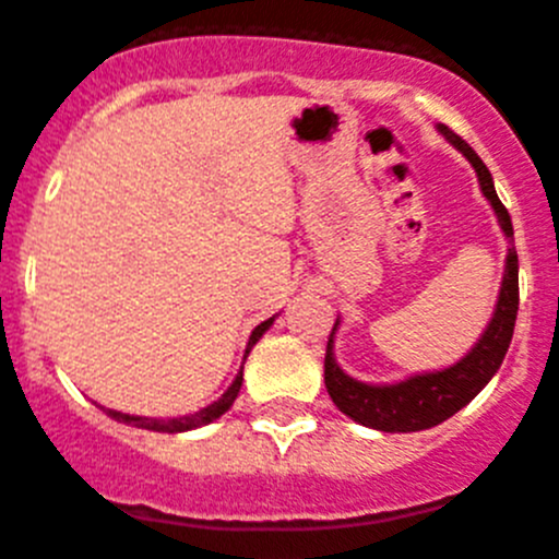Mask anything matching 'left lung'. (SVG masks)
Instances as JSON below:
<instances>
[{"label": "left lung", "instance_id": "obj_1", "mask_svg": "<svg viewBox=\"0 0 559 559\" xmlns=\"http://www.w3.org/2000/svg\"><path fill=\"white\" fill-rule=\"evenodd\" d=\"M440 133L448 142L473 164L475 175H478L480 191L489 199L495 207L500 229L506 231L508 242L513 240V224L508 215L506 204L500 202L495 191V180H491L489 169L484 160L478 158L473 147L464 142L462 135L453 133L448 124H437ZM519 311V257L516 248H508L506 257V275H502L500 300H497L495 317H491L489 328L478 338V344L467 352L459 362L451 368L431 373H415V377L404 379L395 384H366L352 379L349 373L341 371L333 355V335L338 322L333 324V333L328 338V352H324V384L344 415H349L355 424L368 426L377 431H424L431 426H440L451 415H456L462 406H467L480 390L489 384L497 368L506 360V352L513 338V324H516Z\"/></svg>", "mask_w": 559, "mask_h": 559}]
</instances>
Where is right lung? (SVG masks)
Returning a JSON list of instances; mask_svg holds the SVG:
<instances>
[{
    "label": "right lung",
    "mask_w": 559,
    "mask_h": 559,
    "mask_svg": "<svg viewBox=\"0 0 559 559\" xmlns=\"http://www.w3.org/2000/svg\"><path fill=\"white\" fill-rule=\"evenodd\" d=\"M275 322V317H270L267 322L257 324V330L251 333V338H248V346H246V357L248 352L253 349V344H257L259 338H262L264 333L270 330V324ZM242 388V368L240 373L235 377V382L229 384V390H226L224 395H221L218 401H213L210 406H204V409L193 412V415H182V417H169V420H164V417H142V415H124V412H117V409H106L108 417H114V420H119V424H128V426H135V429H150V431H166V435H177V431H191V429H202V426L213 424V420H218L221 415H224L226 409H229L231 404H235L237 393H240ZM103 409V406H100Z\"/></svg>",
    "instance_id": "add662e5"
}]
</instances>
